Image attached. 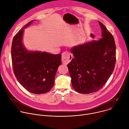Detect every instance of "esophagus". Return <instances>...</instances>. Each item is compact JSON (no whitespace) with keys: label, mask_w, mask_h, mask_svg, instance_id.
Listing matches in <instances>:
<instances>
[{"label":"esophagus","mask_w":129,"mask_h":129,"mask_svg":"<svg viewBox=\"0 0 129 129\" xmlns=\"http://www.w3.org/2000/svg\"><path fill=\"white\" fill-rule=\"evenodd\" d=\"M61 56L62 58V61L64 64H66L69 63L71 61L73 57L72 54L67 51L63 52L62 53Z\"/></svg>","instance_id":"1"}]
</instances>
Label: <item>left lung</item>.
<instances>
[{"label": "left lung", "instance_id": "8db88e82", "mask_svg": "<svg viewBox=\"0 0 129 129\" xmlns=\"http://www.w3.org/2000/svg\"><path fill=\"white\" fill-rule=\"evenodd\" d=\"M102 38L73 47L74 58L68 64L74 89L81 94H90L102 89L112 74L116 61L114 38L106 27L98 21ZM91 37L94 38L93 34Z\"/></svg>", "mask_w": 129, "mask_h": 129}]
</instances>
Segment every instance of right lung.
<instances>
[{"mask_svg":"<svg viewBox=\"0 0 129 129\" xmlns=\"http://www.w3.org/2000/svg\"><path fill=\"white\" fill-rule=\"evenodd\" d=\"M33 21L23 26L13 38L12 66L16 79L27 91L42 94L53 87L57 70L61 64V55L26 49L22 41L24 28Z\"/></svg>","mask_w":129,"mask_h":129,"instance_id":"1","label":"right lung"}]
</instances>
